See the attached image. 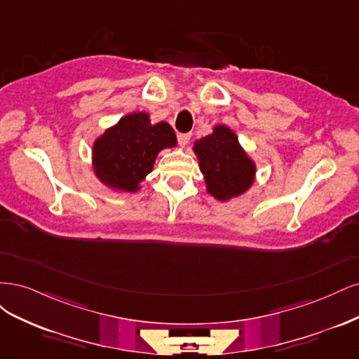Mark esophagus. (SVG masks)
<instances>
[{"label":"esophagus","mask_w":359,"mask_h":359,"mask_svg":"<svg viewBox=\"0 0 359 359\" xmlns=\"http://www.w3.org/2000/svg\"><path fill=\"white\" fill-rule=\"evenodd\" d=\"M177 137H178L180 145H181V147H186V145L189 144V140H190L191 135H190V133H178Z\"/></svg>","instance_id":"1"}]
</instances>
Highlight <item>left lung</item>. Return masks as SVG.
<instances>
[{
  "mask_svg": "<svg viewBox=\"0 0 359 359\" xmlns=\"http://www.w3.org/2000/svg\"><path fill=\"white\" fill-rule=\"evenodd\" d=\"M201 170L205 177L208 193L215 199L226 201L244 193L255 180V165L232 130L217 126L214 133L194 144Z\"/></svg>",
  "mask_w": 359,
  "mask_h": 359,
  "instance_id": "1",
  "label": "left lung"
}]
</instances>
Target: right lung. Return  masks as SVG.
Masks as SVG:
<instances>
[{
	"mask_svg": "<svg viewBox=\"0 0 359 359\" xmlns=\"http://www.w3.org/2000/svg\"><path fill=\"white\" fill-rule=\"evenodd\" d=\"M175 144L177 136L168 123L151 124L147 114H132L97 139L93 165L106 186L136 191L153 170L158 151Z\"/></svg>",
	"mask_w": 359,
	"mask_h": 359,
	"instance_id": "obj_1",
	"label": "right lung"
}]
</instances>
